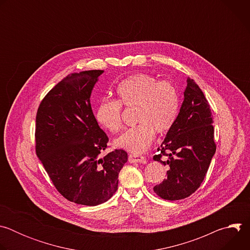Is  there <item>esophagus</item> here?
I'll use <instances>...</instances> for the list:
<instances>
[{"label":"esophagus","mask_w":250,"mask_h":250,"mask_svg":"<svg viewBox=\"0 0 250 250\" xmlns=\"http://www.w3.org/2000/svg\"><path fill=\"white\" fill-rule=\"evenodd\" d=\"M146 158L142 156V155H139V154H129L128 155V161L130 163H139V162H145Z\"/></svg>","instance_id":"obj_1"}]
</instances>
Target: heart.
Wrapping results in <instances>:
<instances>
[{
    "mask_svg": "<svg viewBox=\"0 0 250 250\" xmlns=\"http://www.w3.org/2000/svg\"><path fill=\"white\" fill-rule=\"evenodd\" d=\"M118 100L104 99L96 109L97 122L108 131L122 130L123 108H136V125L126 129L117 140L118 146L134 154L148 149L155 137L167 133L175 125L180 110V95L167 80L158 81L148 74H134L123 80L116 89Z\"/></svg>",
    "mask_w": 250,
    "mask_h": 250,
    "instance_id": "obj_1",
    "label": "heart"
}]
</instances>
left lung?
I'll return each mask as SVG.
<instances>
[{
	"instance_id": "1",
	"label": "left lung",
	"mask_w": 250,
	"mask_h": 250,
	"mask_svg": "<svg viewBox=\"0 0 250 250\" xmlns=\"http://www.w3.org/2000/svg\"><path fill=\"white\" fill-rule=\"evenodd\" d=\"M211 124L208 102L189 78L177 121L153 156L169 167L166 179L153 187L160 198L182 200L201 186L217 148Z\"/></svg>"
}]
</instances>
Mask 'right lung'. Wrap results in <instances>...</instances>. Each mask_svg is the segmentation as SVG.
Segmentation results:
<instances>
[{
    "label": "right lung",
    "instance_id": "obj_1",
    "mask_svg": "<svg viewBox=\"0 0 250 250\" xmlns=\"http://www.w3.org/2000/svg\"><path fill=\"white\" fill-rule=\"evenodd\" d=\"M104 70L71 73L42 99L35 119V152L68 201L97 206L118 190L127 153L108 149L109 137L93 114L90 96Z\"/></svg>",
    "mask_w": 250,
    "mask_h": 250
}]
</instances>
